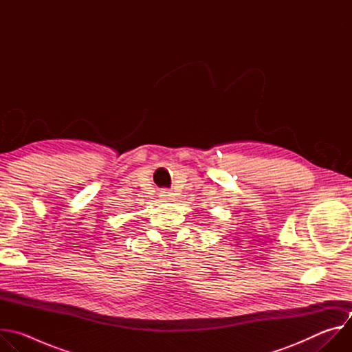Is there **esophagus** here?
<instances>
[{
    "mask_svg": "<svg viewBox=\"0 0 352 352\" xmlns=\"http://www.w3.org/2000/svg\"><path fill=\"white\" fill-rule=\"evenodd\" d=\"M159 195H160V197H163V199H171L174 193H173V192H170L168 189H162Z\"/></svg>",
    "mask_w": 352,
    "mask_h": 352,
    "instance_id": "esophagus-1",
    "label": "esophagus"
}]
</instances>
